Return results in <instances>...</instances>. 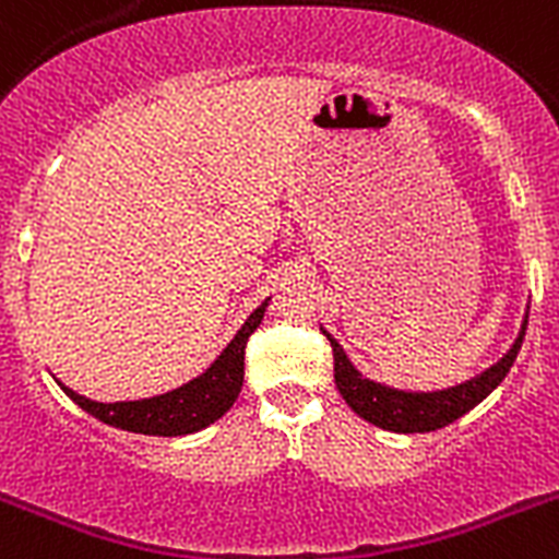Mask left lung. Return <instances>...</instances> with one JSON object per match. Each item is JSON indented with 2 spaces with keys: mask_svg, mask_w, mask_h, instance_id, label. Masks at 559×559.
I'll use <instances>...</instances> for the list:
<instances>
[{
  "mask_svg": "<svg viewBox=\"0 0 559 559\" xmlns=\"http://www.w3.org/2000/svg\"><path fill=\"white\" fill-rule=\"evenodd\" d=\"M530 322V316H526ZM526 322H523L521 335L515 338L512 349L498 360L496 367L481 372L478 378L467 380L462 386L445 389V392H428V394H414V392H397V389L380 386L374 380L360 378L358 369L353 367L338 347V341L328 335L330 347H333V374L335 386H338L341 397L347 400V406L353 408L358 417H364L372 426L383 428V431L394 433H426L437 431V428L451 426L453 419L476 408L492 389L507 378L512 360L518 358V349L526 335Z\"/></svg>",
  "mask_w": 559,
  "mask_h": 559,
  "instance_id": "left-lung-1",
  "label": "left lung"
}]
</instances>
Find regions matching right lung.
Wrapping results in <instances>:
<instances>
[{"label": "right lung", "instance_id": "right-lung-1", "mask_svg": "<svg viewBox=\"0 0 559 559\" xmlns=\"http://www.w3.org/2000/svg\"><path fill=\"white\" fill-rule=\"evenodd\" d=\"M263 313L265 308H257L249 316V322L240 328V333L231 338L229 347L221 353V358L201 378L190 380L176 392L151 400H133V403H95V400L75 394L72 389H61L83 412L103 419L106 426L122 428V431L147 433V437H181V433L201 431L218 417H224L240 394L246 341L260 328Z\"/></svg>", "mask_w": 559, "mask_h": 559}]
</instances>
